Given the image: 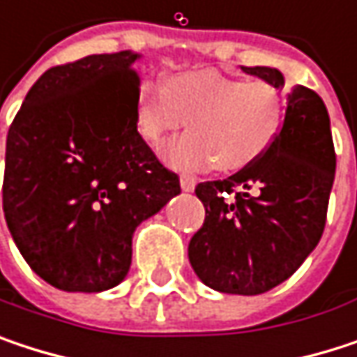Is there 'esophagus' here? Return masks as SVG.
I'll return each mask as SVG.
<instances>
[{
	"label": "esophagus",
	"instance_id": "1",
	"mask_svg": "<svg viewBox=\"0 0 357 357\" xmlns=\"http://www.w3.org/2000/svg\"><path fill=\"white\" fill-rule=\"evenodd\" d=\"M179 183H181V190L183 192H192L196 188V178L194 176H181L179 178Z\"/></svg>",
	"mask_w": 357,
	"mask_h": 357
}]
</instances>
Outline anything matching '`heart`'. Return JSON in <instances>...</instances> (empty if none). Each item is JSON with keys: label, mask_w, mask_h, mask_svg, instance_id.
<instances>
[{"label": "heart", "mask_w": 357, "mask_h": 357, "mask_svg": "<svg viewBox=\"0 0 357 357\" xmlns=\"http://www.w3.org/2000/svg\"><path fill=\"white\" fill-rule=\"evenodd\" d=\"M283 115L285 99L273 82L242 80L219 70L176 74L165 86L146 80L134 103L136 130L153 146L188 121L190 134L163 149V159L183 172L213 163L225 174L248 167L271 149Z\"/></svg>", "instance_id": "1"}]
</instances>
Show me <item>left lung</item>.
Masks as SVG:
<instances>
[{"mask_svg": "<svg viewBox=\"0 0 357 357\" xmlns=\"http://www.w3.org/2000/svg\"><path fill=\"white\" fill-rule=\"evenodd\" d=\"M242 70L285 86L275 68ZM335 161L322 99L291 86L271 149L227 179L196 185L206 217L188 256L200 281L221 294L258 296L289 279L324 231Z\"/></svg>", "mask_w": 357, "mask_h": 357, "instance_id": "1", "label": "left lung"}]
</instances>
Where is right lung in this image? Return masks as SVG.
Masks as SVG:
<instances>
[{"label": "right lung", "mask_w": 357, "mask_h": 357, "mask_svg": "<svg viewBox=\"0 0 357 357\" xmlns=\"http://www.w3.org/2000/svg\"><path fill=\"white\" fill-rule=\"evenodd\" d=\"M136 53L49 68L6 142L3 215L40 279L105 291L128 275L134 229L181 192L136 130Z\"/></svg>", "instance_id": "right-lung-1"}]
</instances>
